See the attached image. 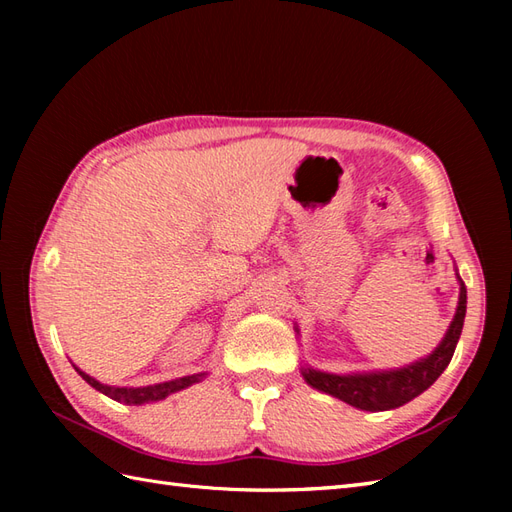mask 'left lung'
<instances>
[{
	"label": "left lung",
	"mask_w": 512,
	"mask_h": 512,
	"mask_svg": "<svg viewBox=\"0 0 512 512\" xmlns=\"http://www.w3.org/2000/svg\"><path fill=\"white\" fill-rule=\"evenodd\" d=\"M466 314V286H460V303L458 312L451 321V328L442 343L436 347L431 356L413 363L409 367L394 369V372L378 374H356V376H336L317 372V369H303V378L314 389L325 391L334 398H339L347 405L363 411H387L396 409L405 402L420 396L424 389L436 383L438 376L451 363L455 345L462 334Z\"/></svg>",
	"instance_id": "left-lung-1"
}]
</instances>
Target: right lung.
Segmentation results:
<instances>
[{
  "label": "right lung",
  "mask_w": 512,
  "mask_h": 512,
  "mask_svg": "<svg viewBox=\"0 0 512 512\" xmlns=\"http://www.w3.org/2000/svg\"><path fill=\"white\" fill-rule=\"evenodd\" d=\"M76 372L81 374V378L85 383L92 385L96 391H101V394L110 396L116 402H125V405H145V402H154V400H162L171 396L173 391H180L184 387H189L193 383H198V380L204 374H195V376H184V378H176V380H169V383H160V385H149V387H110V385H101L99 380H94L92 376H88L81 369H76Z\"/></svg>",
  "instance_id": "obj_1"
}]
</instances>
